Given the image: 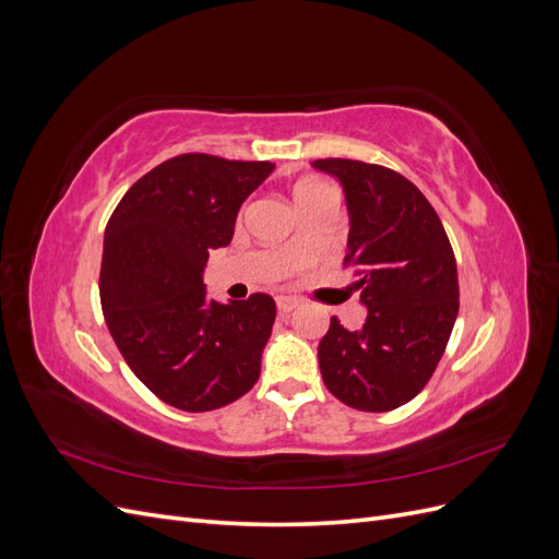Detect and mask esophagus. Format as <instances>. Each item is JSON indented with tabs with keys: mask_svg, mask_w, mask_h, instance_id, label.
Instances as JSON below:
<instances>
[{
	"mask_svg": "<svg viewBox=\"0 0 559 559\" xmlns=\"http://www.w3.org/2000/svg\"><path fill=\"white\" fill-rule=\"evenodd\" d=\"M298 308V298L294 296H277V310L280 312H292Z\"/></svg>",
	"mask_w": 559,
	"mask_h": 559,
	"instance_id": "esophagus-1",
	"label": "esophagus"
}]
</instances>
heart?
I'll return each mask as SVG.
<instances>
[{
  "mask_svg": "<svg viewBox=\"0 0 559 559\" xmlns=\"http://www.w3.org/2000/svg\"><path fill=\"white\" fill-rule=\"evenodd\" d=\"M321 183H324V181H321V179H317V177H306V179H300L298 183H296V200H300L302 195H308V193H312L314 189H319V186ZM302 249H306V247H302V240L298 238V235H296V238L292 240V251L294 253H302Z\"/></svg>",
  "mask_w": 559,
  "mask_h": 559,
  "instance_id": "heart-1",
  "label": "heart"
}]
</instances>
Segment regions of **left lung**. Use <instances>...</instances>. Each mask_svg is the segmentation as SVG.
<instances>
[{
    "label": "left lung",
    "instance_id": "obj_1",
    "mask_svg": "<svg viewBox=\"0 0 559 559\" xmlns=\"http://www.w3.org/2000/svg\"><path fill=\"white\" fill-rule=\"evenodd\" d=\"M317 170L341 179L349 240L345 267L368 308L366 324L341 319L319 343L329 392L349 408L386 413L431 380L460 312V280L445 228L413 181L384 165L321 158Z\"/></svg>",
    "mask_w": 559,
    "mask_h": 559
}]
</instances>
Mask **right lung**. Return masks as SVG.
<instances>
[{"instance_id":"add662e5","label":"right lung","mask_w":559,"mask_h":559,"mask_svg":"<svg viewBox=\"0 0 559 559\" xmlns=\"http://www.w3.org/2000/svg\"><path fill=\"white\" fill-rule=\"evenodd\" d=\"M267 160L181 154L134 181L107 230L99 302L118 352L151 392L186 413L238 401L261 376L275 300L205 296L210 251L233 240Z\"/></svg>"}]
</instances>
